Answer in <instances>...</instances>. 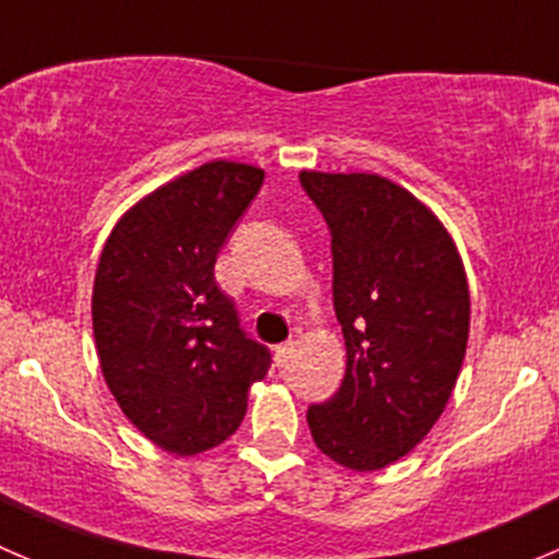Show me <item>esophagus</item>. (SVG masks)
Returning <instances> with one entry per match:
<instances>
[{
    "label": "esophagus",
    "mask_w": 559,
    "mask_h": 559,
    "mask_svg": "<svg viewBox=\"0 0 559 559\" xmlns=\"http://www.w3.org/2000/svg\"><path fill=\"white\" fill-rule=\"evenodd\" d=\"M292 352H295V344H292V341L275 346V355H273L275 366H286V362H289V357H292Z\"/></svg>",
    "instance_id": "obj_1"
}]
</instances>
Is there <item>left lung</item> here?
Wrapping results in <instances>:
<instances>
[{
	"instance_id": "1",
	"label": "left lung",
	"mask_w": 559,
	"mask_h": 559,
	"mask_svg": "<svg viewBox=\"0 0 559 559\" xmlns=\"http://www.w3.org/2000/svg\"><path fill=\"white\" fill-rule=\"evenodd\" d=\"M333 235V306L346 344L338 393L308 409L324 456L384 469L426 440L451 401L469 338L462 253L435 210L366 171L302 169Z\"/></svg>"
}]
</instances>
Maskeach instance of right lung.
Here are the masks:
<instances>
[{"instance_id":"obj_1","label":"right lung","mask_w":559,"mask_h":559,"mask_svg":"<svg viewBox=\"0 0 559 559\" xmlns=\"http://www.w3.org/2000/svg\"><path fill=\"white\" fill-rule=\"evenodd\" d=\"M264 169L210 160L142 197L114 224L92 286V333L114 401L171 456H197L242 424L267 346L246 338L215 284V257Z\"/></svg>"}]
</instances>
